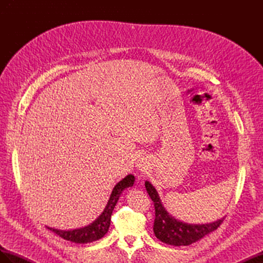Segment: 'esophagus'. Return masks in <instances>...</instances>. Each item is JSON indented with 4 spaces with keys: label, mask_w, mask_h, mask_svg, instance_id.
I'll return each instance as SVG.
<instances>
[{
    "label": "esophagus",
    "mask_w": 263,
    "mask_h": 263,
    "mask_svg": "<svg viewBox=\"0 0 263 263\" xmlns=\"http://www.w3.org/2000/svg\"><path fill=\"white\" fill-rule=\"evenodd\" d=\"M139 168H141V169H145V166H144V164H139Z\"/></svg>",
    "instance_id": "obj_1"
}]
</instances>
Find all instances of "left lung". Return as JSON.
I'll list each match as a JSON object with an SVG mask.
<instances>
[{
    "mask_svg": "<svg viewBox=\"0 0 263 263\" xmlns=\"http://www.w3.org/2000/svg\"><path fill=\"white\" fill-rule=\"evenodd\" d=\"M147 193L154 202L156 218L154 222V233L159 240L172 246H189L196 242L206 235L216 230L224 220V217L206 224H189L174 218L164 209L157 190L149 181L145 182Z\"/></svg>",
    "mask_w": 263,
    "mask_h": 263,
    "instance_id": "8db88e82",
    "label": "left lung"
}]
</instances>
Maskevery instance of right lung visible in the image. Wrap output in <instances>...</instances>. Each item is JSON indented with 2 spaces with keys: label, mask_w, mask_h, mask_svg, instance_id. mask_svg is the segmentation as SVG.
I'll return each instance as SVG.
<instances>
[{
  "label": "right lung",
  "mask_w": 263,
  "mask_h": 263,
  "mask_svg": "<svg viewBox=\"0 0 263 263\" xmlns=\"http://www.w3.org/2000/svg\"><path fill=\"white\" fill-rule=\"evenodd\" d=\"M134 182L135 177L133 174H128V176H126L123 180L119 181L114 186L112 193H110L104 211H103L101 215H99V217L94 221H92L90 225L70 230H61L51 227L47 228L50 229L51 232L57 234L61 238H63V239L76 243H87L101 239V238L104 237L108 232V228L110 225V216H112L113 210L116 203L118 202L119 196H121L125 189L132 187L134 185Z\"/></svg>",
  "instance_id": "obj_1"
}]
</instances>
